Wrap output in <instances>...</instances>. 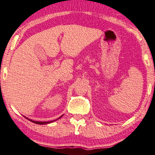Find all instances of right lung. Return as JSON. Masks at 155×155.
Returning <instances> with one entry per match:
<instances>
[{
  "label": "right lung",
  "mask_w": 155,
  "mask_h": 155,
  "mask_svg": "<svg viewBox=\"0 0 155 155\" xmlns=\"http://www.w3.org/2000/svg\"><path fill=\"white\" fill-rule=\"evenodd\" d=\"M63 115H61V117H59L58 118L57 120H59V118H61V117H62ZM27 120H29L30 121H31V122H32V123H35V124H38V125H45V124H48V123H52V122H54L55 120H52V121H48V122H41V121H35V120H31V119H29V118H27V117H26Z\"/></svg>",
  "instance_id": "right-lung-1"
}]
</instances>
